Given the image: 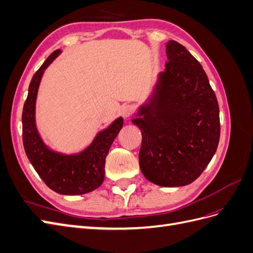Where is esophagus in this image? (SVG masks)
<instances>
[{"label":"esophagus","mask_w":253,"mask_h":253,"mask_svg":"<svg viewBox=\"0 0 253 253\" xmlns=\"http://www.w3.org/2000/svg\"><path fill=\"white\" fill-rule=\"evenodd\" d=\"M133 113H134V106L132 104H127V105L122 106L120 110V114L122 115V117H125V118L129 117Z\"/></svg>","instance_id":"1"}]
</instances>
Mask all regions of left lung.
Masks as SVG:
<instances>
[{
  "label": "left lung",
  "mask_w": 253,
  "mask_h": 253,
  "mask_svg": "<svg viewBox=\"0 0 253 253\" xmlns=\"http://www.w3.org/2000/svg\"><path fill=\"white\" fill-rule=\"evenodd\" d=\"M166 71L154 95L132 120L142 134L139 166L145 178L163 187L193 182L216 152L219 108L200 62L176 41L166 46Z\"/></svg>",
  "instance_id": "8db88e82"
}]
</instances>
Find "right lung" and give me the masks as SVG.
Listing matches in <instances>:
<instances>
[{
  "label": "right lung",
  "instance_id": "obj_1",
  "mask_svg": "<svg viewBox=\"0 0 253 253\" xmlns=\"http://www.w3.org/2000/svg\"><path fill=\"white\" fill-rule=\"evenodd\" d=\"M59 53L60 49L50 53L30 81L22 113L23 144L30 164L48 188L59 194L80 195L101 186L104 179L105 157L124 125V119L119 117L115 120L78 155L59 154L43 143L35 122L37 93L44 71Z\"/></svg>",
  "mask_w": 253,
  "mask_h": 253
}]
</instances>
